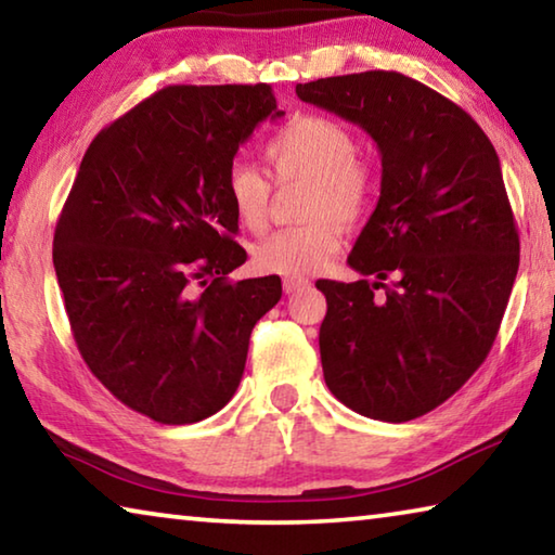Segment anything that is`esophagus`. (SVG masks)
Listing matches in <instances>:
<instances>
[{"label": "esophagus", "instance_id": "34e87169", "mask_svg": "<svg viewBox=\"0 0 555 555\" xmlns=\"http://www.w3.org/2000/svg\"><path fill=\"white\" fill-rule=\"evenodd\" d=\"M308 284H311V281L304 279V276H286L284 279V291H286V294H296V291L306 288Z\"/></svg>", "mask_w": 555, "mask_h": 555}]
</instances>
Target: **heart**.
I'll use <instances>...</instances> for the list:
<instances>
[{
  "instance_id": "obj_1",
  "label": "heart",
  "mask_w": 555,
  "mask_h": 555,
  "mask_svg": "<svg viewBox=\"0 0 555 555\" xmlns=\"http://www.w3.org/2000/svg\"><path fill=\"white\" fill-rule=\"evenodd\" d=\"M350 129L323 115H304L267 144L274 183H308L298 228L269 234L255 247V267L281 276H304L325 267L340 249V224L360 222L374 201V176L362 164ZM228 198L234 220L247 232L269 222L271 185L251 164L237 162L228 171Z\"/></svg>"
}]
</instances>
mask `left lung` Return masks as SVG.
Wrapping results in <instances>:
<instances>
[{
	"mask_svg": "<svg viewBox=\"0 0 555 555\" xmlns=\"http://www.w3.org/2000/svg\"><path fill=\"white\" fill-rule=\"evenodd\" d=\"M296 95L379 149L377 208L347 257L362 279L315 281L327 300L318 343L335 399L403 424L453 397L500 331L519 269L500 156L465 109L401 73L321 78Z\"/></svg>",
	"mask_w": 555,
	"mask_h": 555,
	"instance_id": "1",
	"label": "left lung"
}]
</instances>
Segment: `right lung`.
<instances>
[{
  "instance_id": "right-lung-1",
  "label": "right lung",
  "mask_w": 555,
  "mask_h": 555,
  "mask_svg": "<svg viewBox=\"0 0 555 555\" xmlns=\"http://www.w3.org/2000/svg\"><path fill=\"white\" fill-rule=\"evenodd\" d=\"M279 117L264 82L168 86L92 139L63 205L53 267L75 345L158 424H195L234 397L251 327L281 298L279 276L228 279L247 261L228 171Z\"/></svg>"
}]
</instances>
